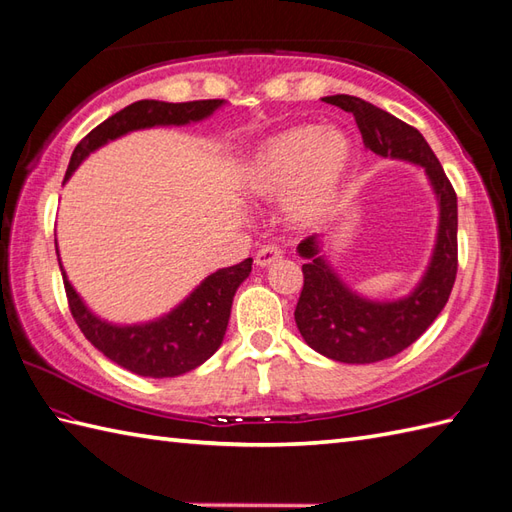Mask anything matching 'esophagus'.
<instances>
[{
  "label": "esophagus",
  "mask_w": 512,
  "mask_h": 512,
  "mask_svg": "<svg viewBox=\"0 0 512 512\" xmlns=\"http://www.w3.org/2000/svg\"><path fill=\"white\" fill-rule=\"evenodd\" d=\"M277 259H281V248H277V246H262V248L257 250V255H255V264L259 268H266L270 264H275Z\"/></svg>",
  "instance_id": "esophagus-1"
}]
</instances>
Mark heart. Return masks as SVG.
Returning <instances> with one entry per match:
<instances>
[{
  "instance_id": "b5f03b06",
  "label": "heart",
  "mask_w": 512,
  "mask_h": 512,
  "mask_svg": "<svg viewBox=\"0 0 512 512\" xmlns=\"http://www.w3.org/2000/svg\"><path fill=\"white\" fill-rule=\"evenodd\" d=\"M354 169V143L339 127L301 123L264 138L250 151L244 189L262 200L284 195V215L295 226L328 220Z\"/></svg>"
}]
</instances>
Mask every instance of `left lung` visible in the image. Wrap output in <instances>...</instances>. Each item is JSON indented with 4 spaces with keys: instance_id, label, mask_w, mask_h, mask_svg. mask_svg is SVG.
Returning <instances> with one entry per match:
<instances>
[{
    "instance_id": "left-lung-1",
    "label": "left lung",
    "mask_w": 512,
    "mask_h": 512,
    "mask_svg": "<svg viewBox=\"0 0 512 512\" xmlns=\"http://www.w3.org/2000/svg\"><path fill=\"white\" fill-rule=\"evenodd\" d=\"M323 101L354 114L365 147L376 156L422 167L440 206L436 248L427 273L407 297L396 301H372L347 288L321 255L319 235H310L297 246V253L306 259L301 266L303 290L295 310L303 341L332 361L378 363L420 339L447 306L458 275V195L416 127L358 96L334 94Z\"/></svg>"
}]
</instances>
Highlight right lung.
Instances as JSON below:
<instances>
[{"instance_id":"add662e5","label":"right lung","mask_w":512,"mask_h":512,"mask_svg":"<svg viewBox=\"0 0 512 512\" xmlns=\"http://www.w3.org/2000/svg\"><path fill=\"white\" fill-rule=\"evenodd\" d=\"M222 99L165 103V101H136L125 110L116 112L99 127L85 136L74 147L65 180H70L74 169L88 158L92 151L107 145L110 140L121 138L136 129L160 125H189L209 118ZM59 257V248H57ZM61 266V259H59ZM253 259H244L235 266L220 268L206 277L180 306L169 314L147 323L116 325L103 321L85 306L79 292L72 288L68 275L61 266L65 295L72 310V317L96 350L103 352L110 361L129 372L149 378H173L187 374L211 358L222 345L228 317H231L233 297L239 284L250 275Z\"/></svg>"}]
</instances>
